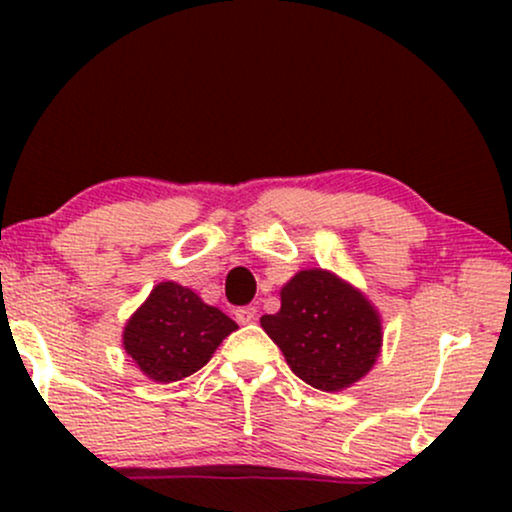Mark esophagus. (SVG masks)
Listing matches in <instances>:
<instances>
[{
  "mask_svg": "<svg viewBox=\"0 0 512 512\" xmlns=\"http://www.w3.org/2000/svg\"><path fill=\"white\" fill-rule=\"evenodd\" d=\"M236 320L240 325H250V322H255L257 320L255 305H240V308H236Z\"/></svg>",
  "mask_w": 512,
  "mask_h": 512,
  "instance_id": "obj_1",
  "label": "esophagus"
}]
</instances>
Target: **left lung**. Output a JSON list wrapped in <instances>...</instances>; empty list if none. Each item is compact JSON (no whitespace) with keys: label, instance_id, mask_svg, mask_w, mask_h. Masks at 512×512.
Segmentation results:
<instances>
[{"label":"left lung","instance_id":"obj_1","mask_svg":"<svg viewBox=\"0 0 512 512\" xmlns=\"http://www.w3.org/2000/svg\"><path fill=\"white\" fill-rule=\"evenodd\" d=\"M262 330L284 351L293 373L325 392L349 387L380 354V317L366 298L322 269L298 272L281 289V310Z\"/></svg>","mask_w":512,"mask_h":512}]
</instances>
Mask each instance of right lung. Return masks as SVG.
<instances>
[{
    "mask_svg": "<svg viewBox=\"0 0 512 512\" xmlns=\"http://www.w3.org/2000/svg\"><path fill=\"white\" fill-rule=\"evenodd\" d=\"M236 322L195 291L163 281L125 327V349L156 383H175L209 361Z\"/></svg>",
    "mask_w": 512,
    "mask_h": 512,
    "instance_id": "add662e5",
    "label": "right lung"
}]
</instances>
